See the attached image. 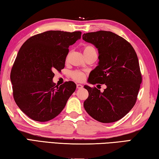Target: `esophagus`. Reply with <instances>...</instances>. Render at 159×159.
<instances>
[{
  "instance_id": "1",
  "label": "esophagus",
  "mask_w": 159,
  "mask_h": 159,
  "mask_svg": "<svg viewBox=\"0 0 159 159\" xmlns=\"http://www.w3.org/2000/svg\"><path fill=\"white\" fill-rule=\"evenodd\" d=\"M83 86L81 85V84H77L76 85V88H78V89H81V88H83Z\"/></svg>"
}]
</instances>
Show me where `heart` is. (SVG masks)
<instances>
[{
	"instance_id": "1",
	"label": "heart",
	"mask_w": 159,
	"mask_h": 159,
	"mask_svg": "<svg viewBox=\"0 0 159 159\" xmlns=\"http://www.w3.org/2000/svg\"><path fill=\"white\" fill-rule=\"evenodd\" d=\"M83 51H84V53H86V52H90V51H96V50L93 46H90V45H86V46L84 47ZM71 76L74 80H76V81L80 82V81H83V80L85 79V74L84 72L83 71H74L71 72Z\"/></svg>"
}]
</instances>
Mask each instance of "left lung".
Segmentation results:
<instances>
[{"label":"left lung","mask_w":159,"mask_h":159,"mask_svg":"<svg viewBox=\"0 0 159 159\" xmlns=\"http://www.w3.org/2000/svg\"><path fill=\"white\" fill-rule=\"evenodd\" d=\"M83 39L95 45L99 53L98 66L90 72L88 82L107 86L102 93L85 85L89 95L83 106L98 121H117L130 111L138 98L142 83L138 56L130 43L111 31L90 32Z\"/></svg>","instance_id":"8db88e82"}]
</instances>
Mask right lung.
I'll use <instances>...</instances> for the list:
<instances>
[{
    "mask_svg": "<svg viewBox=\"0 0 159 159\" xmlns=\"http://www.w3.org/2000/svg\"><path fill=\"white\" fill-rule=\"evenodd\" d=\"M81 32L48 31L31 36L19 50L10 73L13 98L21 111L34 120L48 121L60 114L76 90L73 81L60 86L55 71L64 68L69 47Z\"/></svg>",
    "mask_w": 159,
    "mask_h": 159,
    "instance_id": "add662e5",
    "label": "right lung"
}]
</instances>
